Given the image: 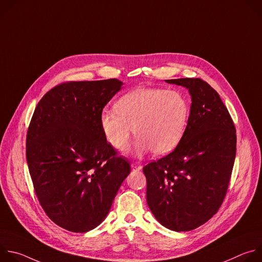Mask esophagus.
<instances>
[{
    "label": "esophagus",
    "mask_w": 262,
    "mask_h": 262,
    "mask_svg": "<svg viewBox=\"0 0 262 262\" xmlns=\"http://www.w3.org/2000/svg\"><path fill=\"white\" fill-rule=\"evenodd\" d=\"M132 168H133L134 170H141V169H142V166H141V164H140V163L135 162V163H133V164H132Z\"/></svg>",
    "instance_id": "esophagus-1"
}]
</instances>
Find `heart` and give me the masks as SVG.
I'll use <instances>...</instances> for the list:
<instances>
[{
  "label": "heart",
  "instance_id": "obj_1",
  "mask_svg": "<svg viewBox=\"0 0 262 262\" xmlns=\"http://www.w3.org/2000/svg\"><path fill=\"white\" fill-rule=\"evenodd\" d=\"M189 117L190 102L180 91L140 87L122 95L115 111L103 110L99 120L104 137L117 150H126L135 130L137 156L151 150L164 156L182 139Z\"/></svg>",
  "mask_w": 262,
  "mask_h": 262
}]
</instances>
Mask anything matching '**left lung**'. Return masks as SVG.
I'll use <instances>...</instances> for the list:
<instances>
[{
    "label": "left lung",
    "instance_id": "obj_1",
    "mask_svg": "<svg viewBox=\"0 0 262 262\" xmlns=\"http://www.w3.org/2000/svg\"><path fill=\"white\" fill-rule=\"evenodd\" d=\"M166 82L189 89L190 117L174 150L143 168L146 199L163 226L190 231L212 217L226 196L236 130L227 107L206 82L189 78Z\"/></svg>",
    "mask_w": 262,
    "mask_h": 262
}]
</instances>
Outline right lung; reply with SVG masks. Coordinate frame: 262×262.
Listing matches in <instances>:
<instances>
[{
	"label": "right lung",
	"mask_w": 262,
	"mask_h": 262,
	"mask_svg": "<svg viewBox=\"0 0 262 262\" xmlns=\"http://www.w3.org/2000/svg\"><path fill=\"white\" fill-rule=\"evenodd\" d=\"M122 85L117 79L62 83L34 111L26 157L35 194L47 215L68 231L97 227L130 173L99 120Z\"/></svg>",
	"instance_id": "add662e5"
}]
</instances>
